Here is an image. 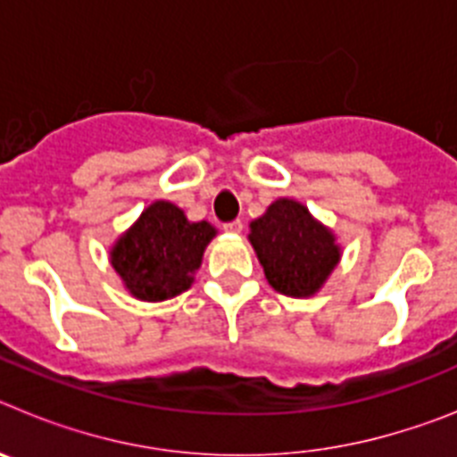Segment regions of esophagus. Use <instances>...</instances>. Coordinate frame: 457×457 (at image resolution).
<instances>
[{"label":"esophagus","instance_id":"34e87169","mask_svg":"<svg viewBox=\"0 0 457 457\" xmlns=\"http://www.w3.org/2000/svg\"><path fill=\"white\" fill-rule=\"evenodd\" d=\"M224 231L226 233H240L242 231V221L240 220L228 221V224H224Z\"/></svg>","mask_w":457,"mask_h":457}]
</instances>
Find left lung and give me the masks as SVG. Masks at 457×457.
<instances>
[{
    "label": "left lung",
    "mask_w": 457,
    "mask_h": 457,
    "mask_svg": "<svg viewBox=\"0 0 457 457\" xmlns=\"http://www.w3.org/2000/svg\"><path fill=\"white\" fill-rule=\"evenodd\" d=\"M249 242L265 278L286 297H313L341 263L337 233L300 201L281 196L249 224Z\"/></svg>",
    "instance_id": "left-lung-1"
}]
</instances>
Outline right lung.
Listing matches in <instances>:
<instances>
[{
	"mask_svg": "<svg viewBox=\"0 0 457 457\" xmlns=\"http://www.w3.org/2000/svg\"><path fill=\"white\" fill-rule=\"evenodd\" d=\"M217 228L189 221L171 201L157 199L109 247V263L123 288L141 302H164L194 284Z\"/></svg>",
	"mask_w": 457,
	"mask_h": 457,
	"instance_id": "right-lung-1",
	"label": "right lung"
}]
</instances>
